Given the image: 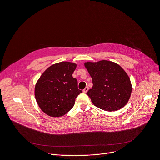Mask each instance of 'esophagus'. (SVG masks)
Here are the masks:
<instances>
[{
  "instance_id": "34e87169",
  "label": "esophagus",
  "mask_w": 160,
  "mask_h": 160,
  "mask_svg": "<svg viewBox=\"0 0 160 160\" xmlns=\"http://www.w3.org/2000/svg\"><path fill=\"white\" fill-rule=\"evenodd\" d=\"M88 89H89V88H88V86H86V87L84 88V89L83 90V92H84V93H86V92H88Z\"/></svg>"
}]
</instances>
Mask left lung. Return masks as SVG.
Masks as SVG:
<instances>
[{"label":"left lung","mask_w":160,"mask_h":160,"mask_svg":"<svg viewBox=\"0 0 160 160\" xmlns=\"http://www.w3.org/2000/svg\"><path fill=\"white\" fill-rule=\"evenodd\" d=\"M84 67L93 81L86 94L93 105L105 111H116L128 102L132 90L130 79L124 69L108 60L87 62Z\"/></svg>","instance_id":"obj_1"}]
</instances>
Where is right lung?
Masks as SVG:
<instances>
[{"label": "right lung", "mask_w": 160, "mask_h": 160, "mask_svg": "<svg viewBox=\"0 0 160 160\" xmlns=\"http://www.w3.org/2000/svg\"><path fill=\"white\" fill-rule=\"evenodd\" d=\"M77 64L62 62L49 67L35 86V97L40 109L47 115L63 116L72 109L82 91L72 77Z\"/></svg>", "instance_id": "right-lung-1"}]
</instances>
